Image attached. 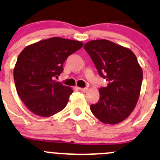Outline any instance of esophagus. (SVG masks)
I'll return each mask as SVG.
<instances>
[{
  "instance_id": "1",
  "label": "esophagus",
  "mask_w": 160,
  "mask_h": 160,
  "mask_svg": "<svg viewBox=\"0 0 160 160\" xmlns=\"http://www.w3.org/2000/svg\"><path fill=\"white\" fill-rule=\"evenodd\" d=\"M78 89L83 92H87L88 90V88H81V87H78Z\"/></svg>"
}]
</instances>
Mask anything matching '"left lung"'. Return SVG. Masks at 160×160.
<instances>
[{"instance_id": "left-lung-1", "label": "left lung", "mask_w": 160, "mask_h": 160, "mask_svg": "<svg viewBox=\"0 0 160 160\" xmlns=\"http://www.w3.org/2000/svg\"><path fill=\"white\" fill-rule=\"evenodd\" d=\"M84 49L100 76L108 81L106 87L99 89V100L91 105V112L104 124H118L138 103L143 80L141 67L131 49L108 40H92L84 45Z\"/></svg>"}]
</instances>
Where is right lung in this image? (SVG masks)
<instances>
[{
  "mask_svg": "<svg viewBox=\"0 0 160 160\" xmlns=\"http://www.w3.org/2000/svg\"><path fill=\"white\" fill-rule=\"evenodd\" d=\"M83 42L59 37L41 40L26 46L13 69L19 96L35 115L50 117L64 109L73 89L54 80L63 71V64Z\"/></svg>",
  "mask_w": 160,
  "mask_h": 160,
  "instance_id": "add662e5",
  "label": "right lung"
}]
</instances>
